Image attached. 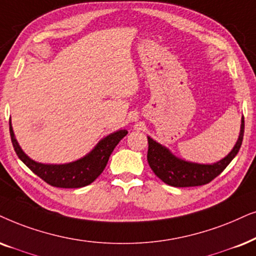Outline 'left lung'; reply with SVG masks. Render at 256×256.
Segmentation results:
<instances>
[{"mask_svg":"<svg viewBox=\"0 0 256 256\" xmlns=\"http://www.w3.org/2000/svg\"><path fill=\"white\" fill-rule=\"evenodd\" d=\"M244 118L242 116L240 135L234 148L224 158L212 164H195L178 158L172 155L168 148L148 136V164L158 178L172 187H196L209 184L236 156L244 140Z\"/></svg>","mask_w":256,"mask_h":256,"instance_id":"obj_1","label":"left lung"}]
</instances>
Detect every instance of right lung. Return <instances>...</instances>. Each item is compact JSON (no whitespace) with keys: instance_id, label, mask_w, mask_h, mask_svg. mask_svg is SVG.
<instances>
[{"instance_id":"add662e5","label":"right lung","mask_w":256,"mask_h":256,"mask_svg":"<svg viewBox=\"0 0 256 256\" xmlns=\"http://www.w3.org/2000/svg\"><path fill=\"white\" fill-rule=\"evenodd\" d=\"M9 130H10L12 146L20 160L43 181L58 188H81L90 184L104 172L114 148L128 134L126 129L112 132L102 138L90 152L80 160L64 164H46L32 160L22 150L15 138L10 120H9Z\"/></svg>"}]
</instances>
